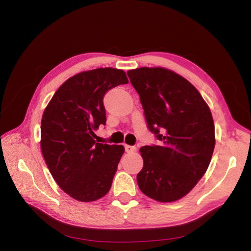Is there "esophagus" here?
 Returning a JSON list of instances; mask_svg holds the SVG:
<instances>
[{
	"mask_svg": "<svg viewBox=\"0 0 251 251\" xmlns=\"http://www.w3.org/2000/svg\"><path fill=\"white\" fill-rule=\"evenodd\" d=\"M125 149L126 153H134L136 151V147H132V146H127V144H125Z\"/></svg>",
	"mask_w": 251,
	"mask_h": 251,
	"instance_id": "1",
	"label": "esophagus"
}]
</instances>
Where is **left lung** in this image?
<instances>
[{"mask_svg": "<svg viewBox=\"0 0 251 251\" xmlns=\"http://www.w3.org/2000/svg\"><path fill=\"white\" fill-rule=\"evenodd\" d=\"M126 73L140 96L149 130L161 141L140 149L138 186L156 201H177L209 165L216 143L211 112L199 91L171 70L142 67Z\"/></svg>", "mask_w": 251, "mask_h": 251, "instance_id": "1", "label": "left lung"}]
</instances>
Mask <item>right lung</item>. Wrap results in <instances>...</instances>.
<instances>
[{
  "label": "right lung",
  "instance_id": "1",
  "mask_svg": "<svg viewBox=\"0 0 251 251\" xmlns=\"http://www.w3.org/2000/svg\"><path fill=\"white\" fill-rule=\"evenodd\" d=\"M126 72L100 68L66 80L45 109L41 148L57 185L73 199L91 202L102 198L112 185L125 148L94 140L105 126L103 96L127 83Z\"/></svg>",
  "mask_w": 251,
  "mask_h": 251
}]
</instances>
